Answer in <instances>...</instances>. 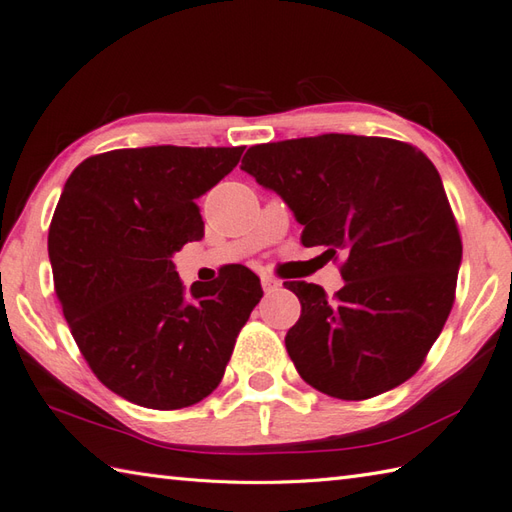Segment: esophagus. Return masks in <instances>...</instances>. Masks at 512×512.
<instances>
[{"label": "esophagus", "mask_w": 512, "mask_h": 512, "mask_svg": "<svg viewBox=\"0 0 512 512\" xmlns=\"http://www.w3.org/2000/svg\"><path fill=\"white\" fill-rule=\"evenodd\" d=\"M260 282H263V289H265V293H274V291H278V289H280V280L271 278V276H263V278H260Z\"/></svg>", "instance_id": "obj_1"}]
</instances>
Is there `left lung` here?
Segmentation results:
<instances>
[{
	"mask_svg": "<svg viewBox=\"0 0 512 512\" xmlns=\"http://www.w3.org/2000/svg\"><path fill=\"white\" fill-rule=\"evenodd\" d=\"M241 168L278 192L302 245L342 258L333 298L285 282L302 304L285 346L300 377L363 401L416 374L456 300L462 238L436 166L416 146L366 135L256 144Z\"/></svg>",
	"mask_w": 512,
	"mask_h": 512,
	"instance_id": "1",
	"label": "left lung"
}]
</instances>
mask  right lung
<instances>
[{"instance_id": "obj_1", "label": "right lung", "mask_w": 512, "mask_h": 512, "mask_svg": "<svg viewBox=\"0 0 512 512\" xmlns=\"http://www.w3.org/2000/svg\"><path fill=\"white\" fill-rule=\"evenodd\" d=\"M245 146H144L87 157L65 181L48 234L54 291L78 350L111 392L181 410L223 379L263 298L238 265L186 300L173 254L203 236L197 201Z\"/></svg>"}]
</instances>
